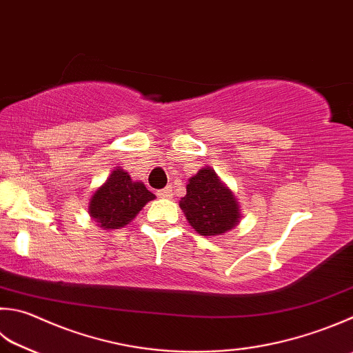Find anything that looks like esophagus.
Segmentation results:
<instances>
[{"label":"esophagus","instance_id":"esophagus-1","mask_svg":"<svg viewBox=\"0 0 353 353\" xmlns=\"http://www.w3.org/2000/svg\"><path fill=\"white\" fill-rule=\"evenodd\" d=\"M157 195L159 198H172V195H174V192H172V188H165V189L158 190Z\"/></svg>","mask_w":353,"mask_h":353}]
</instances>
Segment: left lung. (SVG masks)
I'll return each instance as SVG.
<instances>
[{"mask_svg":"<svg viewBox=\"0 0 353 353\" xmlns=\"http://www.w3.org/2000/svg\"><path fill=\"white\" fill-rule=\"evenodd\" d=\"M179 201L189 224L199 235L215 236L234 229L239 221V205L232 190L210 168L198 170L185 185Z\"/></svg>","mask_w":353,"mask_h":353,"instance_id":"1","label":"left lung"}]
</instances>
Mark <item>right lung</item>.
Returning a JSON list of instances; mask_svg holds the SVG:
<instances>
[{
  "mask_svg": "<svg viewBox=\"0 0 353 353\" xmlns=\"http://www.w3.org/2000/svg\"><path fill=\"white\" fill-rule=\"evenodd\" d=\"M154 198L141 181H132L128 172L117 168L90 198L89 214L99 228L121 229Z\"/></svg>",
  "mask_w": 353,
  "mask_h": 353,
  "instance_id": "add662e5",
  "label": "right lung"
}]
</instances>
